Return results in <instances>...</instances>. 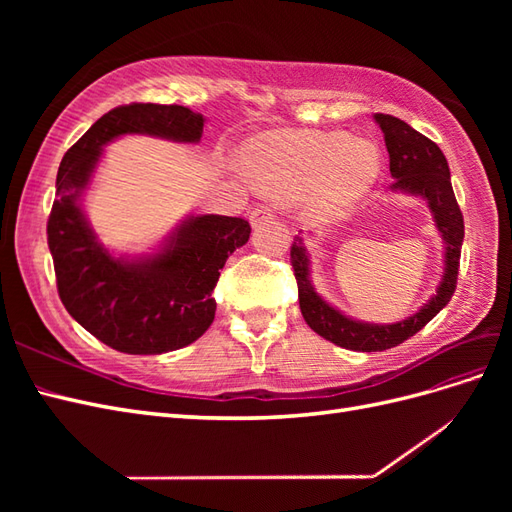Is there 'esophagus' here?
Returning a JSON list of instances; mask_svg holds the SVG:
<instances>
[{"instance_id": "34e87169", "label": "esophagus", "mask_w": 512, "mask_h": 512, "mask_svg": "<svg viewBox=\"0 0 512 512\" xmlns=\"http://www.w3.org/2000/svg\"><path fill=\"white\" fill-rule=\"evenodd\" d=\"M273 220V211L269 207H256L252 213H250V224L256 228L260 224H265Z\"/></svg>"}]
</instances>
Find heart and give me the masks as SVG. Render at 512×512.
Wrapping results in <instances>:
<instances>
[{
	"label": "heart",
	"instance_id": "1",
	"mask_svg": "<svg viewBox=\"0 0 512 512\" xmlns=\"http://www.w3.org/2000/svg\"><path fill=\"white\" fill-rule=\"evenodd\" d=\"M380 151L344 132L273 130L243 149V173L275 198L303 194L305 209L327 220L361 200L380 177Z\"/></svg>",
	"mask_w": 512,
	"mask_h": 512
}]
</instances>
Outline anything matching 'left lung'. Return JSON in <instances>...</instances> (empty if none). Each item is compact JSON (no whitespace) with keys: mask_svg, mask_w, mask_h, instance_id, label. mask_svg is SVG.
<instances>
[{"mask_svg":"<svg viewBox=\"0 0 512 512\" xmlns=\"http://www.w3.org/2000/svg\"><path fill=\"white\" fill-rule=\"evenodd\" d=\"M374 121L384 134L386 151H389L391 160V177L395 181L389 190L416 196L427 205L433 226L438 228L442 237L444 267L436 294H431L429 301L418 307L414 314L391 324L363 322L346 316L342 309L333 307L320 297L312 282L309 252L303 237H294L290 262L299 284V307L305 322L309 324V329L329 339L335 346L356 352H380L399 346L421 331L442 307L448 305L457 284L463 243V215L455 200L451 170H448V162L440 147L393 115L376 113Z\"/></svg>","mask_w":512,"mask_h":512,"instance_id":"1","label":"left lung"}]
</instances>
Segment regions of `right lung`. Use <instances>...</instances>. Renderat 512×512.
Masks as SVG:
<instances>
[{"label":"right lung","mask_w":512,"mask_h":512,"mask_svg":"<svg viewBox=\"0 0 512 512\" xmlns=\"http://www.w3.org/2000/svg\"><path fill=\"white\" fill-rule=\"evenodd\" d=\"M205 117L177 104H128L102 115L57 170L46 226L59 299L102 344L126 354L190 346L215 318L211 292L228 256L250 239V224L228 215H188L153 252L113 254L91 228L85 194L104 147L126 134L196 145Z\"/></svg>","instance_id":"right-lung-1"}]
</instances>
